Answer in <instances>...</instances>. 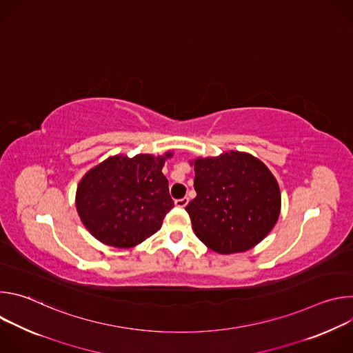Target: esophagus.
Wrapping results in <instances>:
<instances>
[{
  "instance_id": "34e87169",
  "label": "esophagus",
  "mask_w": 353,
  "mask_h": 353,
  "mask_svg": "<svg viewBox=\"0 0 353 353\" xmlns=\"http://www.w3.org/2000/svg\"><path fill=\"white\" fill-rule=\"evenodd\" d=\"M174 204H176V207H179V208H184V207L188 204V196H183V198L176 199Z\"/></svg>"
}]
</instances>
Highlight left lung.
Returning <instances> with one entry per match:
<instances>
[{
  "mask_svg": "<svg viewBox=\"0 0 353 353\" xmlns=\"http://www.w3.org/2000/svg\"><path fill=\"white\" fill-rule=\"evenodd\" d=\"M196 196L185 211L194 233L221 254L245 251L275 226L281 211L278 183L254 157L226 152L194 162Z\"/></svg>",
  "mask_w": 353,
  "mask_h": 353,
  "instance_id": "1",
  "label": "left lung"
}]
</instances>
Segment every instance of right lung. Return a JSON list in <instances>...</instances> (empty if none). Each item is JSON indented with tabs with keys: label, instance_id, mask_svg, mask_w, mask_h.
Segmentation results:
<instances>
[{
	"label": "right lung",
	"instance_id": "add662e5",
	"mask_svg": "<svg viewBox=\"0 0 353 353\" xmlns=\"http://www.w3.org/2000/svg\"><path fill=\"white\" fill-rule=\"evenodd\" d=\"M114 157L85 174L77 190V210L86 229L102 243L132 247L152 236L174 207L165 158Z\"/></svg>",
	"mask_w": 353,
	"mask_h": 353
}]
</instances>
